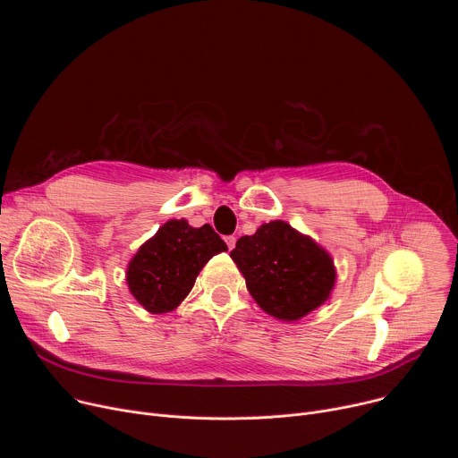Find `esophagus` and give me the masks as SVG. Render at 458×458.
I'll return each mask as SVG.
<instances>
[{
  "label": "esophagus",
  "instance_id": "esophagus-1",
  "mask_svg": "<svg viewBox=\"0 0 458 458\" xmlns=\"http://www.w3.org/2000/svg\"><path fill=\"white\" fill-rule=\"evenodd\" d=\"M235 237L233 235H226L225 237V242H226V246H228V250H233V246H235Z\"/></svg>",
  "mask_w": 458,
  "mask_h": 458
}]
</instances>
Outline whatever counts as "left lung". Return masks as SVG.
Instances as JSON below:
<instances>
[{
  "instance_id": "obj_1",
  "label": "left lung",
  "mask_w": 458,
  "mask_h": 458,
  "mask_svg": "<svg viewBox=\"0 0 458 458\" xmlns=\"http://www.w3.org/2000/svg\"><path fill=\"white\" fill-rule=\"evenodd\" d=\"M230 257L267 313L299 320L318 308L335 284L332 257L284 221H272L237 241Z\"/></svg>"
}]
</instances>
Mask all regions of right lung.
Returning a JSON list of instances; mask_svg holds the SVG:
<instances>
[{
	"label": "right lung",
	"instance_id": "right-lung-1",
	"mask_svg": "<svg viewBox=\"0 0 458 458\" xmlns=\"http://www.w3.org/2000/svg\"><path fill=\"white\" fill-rule=\"evenodd\" d=\"M210 225L191 228L184 219H170L130 260L126 283L150 313H166L181 304L208 260L226 251Z\"/></svg>",
	"mask_w": 458,
	"mask_h": 458
}]
</instances>
